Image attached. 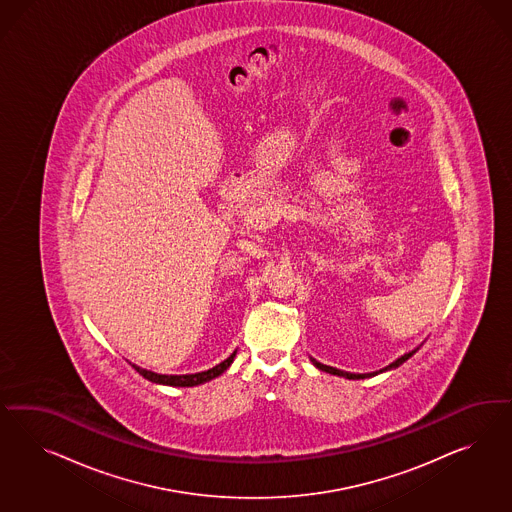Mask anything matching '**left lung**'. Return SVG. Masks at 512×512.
Returning <instances> with one entry per match:
<instances>
[{
    "label": "left lung",
    "mask_w": 512,
    "mask_h": 512,
    "mask_svg": "<svg viewBox=\"0 0 512 512\" xmlns=\"http://www.w3.org/2000/svg\"><path fill=\"white\" fill-rule=\"evenodd\" d=\"M419 351V347L415 349V351H409V353H405L403 357L398 358V360H394L392 364H388L387 368H383V370H379V372L373 373H349V372H341V370H336V368H332V366H326V364H321V362H317L315 358H311V362H313V366L315 368H319L321 372L332 373V375H340V377H345V379H366V377H373V375H377V373L388 372V370H394V368H398L400 364H403L405 360L409 357H413L415 353Z\"/></svg>",
    "instance_id": "left-lung-1"
}]
</instances>
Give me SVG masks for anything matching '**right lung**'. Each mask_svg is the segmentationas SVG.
<instances>
[{
  "instance_id": "obj_1",
  "label": "right lung",
  "mask_w": 512,
  "mask_h": 512,
  "mask_svg": "<svg viewBox=\"0 0 512 512\" xmlns=\"http://www.w3.org/2000/svg\"><path fill=\"white\" fill-rule=\"evenodd\" d=\"M234 357H236V351H234L233 355L227 358V360H223L221 364L214 366L212 370H206V372L201 373H187V375H161V373L150 372V370H142V368L135 366V364H133V368H135L144 379H148V381H152V383H157V385L197 387V385H202V383H206V381L216 379L217 375H221V373L225 372V370L233 364Z\"/></svg>"
}]
</instances>
